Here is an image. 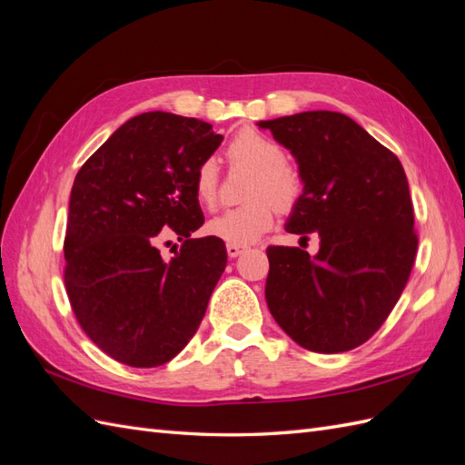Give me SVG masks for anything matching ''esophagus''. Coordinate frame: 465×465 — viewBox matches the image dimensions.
Returning <instances> with one entry per match:
<instances>
[{"instance_id": "esophagus-1", "label": "esophagus", "mask_w": 465, "mask_h": 465, "mask_svg": "<svg viewBox=\"0 0 465 465\" xmlns=\"http://www.w3.org/2000/svg\"><path fill=\"white\" fill-rule=\"evenodd\" d=\"M246 250V246H242V244H227V254H229V258H238L242 254V252Z\"/></svg>"}]
</instances>
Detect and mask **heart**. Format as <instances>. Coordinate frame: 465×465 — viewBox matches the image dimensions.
I'll return each instance as SVG.
<instances>
[{"label": "heart", "mask_w": 465, "mask_h": 465, "mask_svg": "<svg viewBox=\"0 0 465 465\" xmlns=\"http://www.w3.org/2000/svg\"><path fill=\"white\" fill-rule=\"evenodd\" d=\"M227 157L232 163L248 164L256 171L248 190L250 200L242 205L223 211L213 217L205 231L229 244L254 242L273 224L279 209H289L299 200L302 180L291 164L287 154L272 137L256 130L238 132L227 147ZM193 195L205 209H213L219 198V171L215 161L205 159L193 171Z\"/></svg>", "instance_id": "b5f03b06"}]
</instances>
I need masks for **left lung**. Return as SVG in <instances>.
Instances as JSON below:
<instances>
[{
    "instance_id": "1",
    "label": "left lung",
    "mask_w": 465,
    "mask_h": 465,
    "mask_svg": "<svg viewBox=\"0 0 465 465\" xmlns=\"http://www.w3.org/2000/svg\"><path fill=\"white\" fill-rule=\"evenodd\" d=\"M304 182L287 231L320 238L316 256L270 246L265 301L283 331L314 353H343L382 326L413 270L419 238L400 159L340 112L260 122Z\"/></svg>"
}]
</instances>
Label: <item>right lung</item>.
<instances>
[{"label":"right lung","mask_w":465,"mask_h":465,"mask_svg":"<svg viewBox=\"0 0 465 465\" xmlns=\"http://www.w3.org/2000/svg\"><path fill=\"white\" fill-rule=\"evenodd\" d=\"M213 125L168 112L125 122L75 176L64 241V281L91 341L135 369L161 367L198 331L227 265L203 224L192 178L221 145ZM183 242L171 262L158 244Z\"/></svg>","instance_id":"right-lung-1"}]
</instances>
